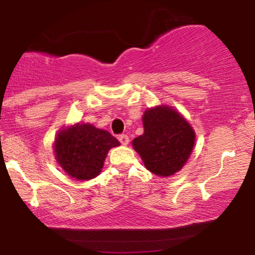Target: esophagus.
I'll return each mask as SVG.
<instances>
[{
    "label": "esophagus",
    "instance_id": "1",
    "mask_svg": "<svg viewBox=\"0 0 255 255\" xmlns=\"http://www.w3.org/2000/svg\"><path fill=\"white\" fill-rule=\"evenodd\" d=\"M119 140L122 145L129 144V137H128V135H126V134H121V135H119Z\"/></svg>",
    "mask_w": 255,
    "mask_h": 255
}]
</instances>
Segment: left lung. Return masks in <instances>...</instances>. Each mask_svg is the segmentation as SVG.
<instances>
[{"label": "left lung", "instance_id": "left-lung-1", "mask_svg": "<svg viewBox=\"0 0 255 255\" xmlns=\"http://www.w3.org/2000/svg\"><path fill=\"white\" fill-rule=\"evenodd\" d=\"M142 125L144 134L131 144L146 169L162 177L180 171L194 147L195 133L191 125L166 105L146 110Z\"/></svg>", "mask_w": 255, "mask_h": 255}]
</instances>
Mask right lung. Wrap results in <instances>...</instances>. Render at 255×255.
<instances>
[{"mask_svg": "<svg viewBox=\"0 0 255 255\" xmlns=\"http://www.w3.org/2000/svg\"><path fill=\"white\" fill-rule=\"evenodd\" d=\"M119 145V140L109 131L90 124H77L57 133L55 158L69 176L86 181L99 175L108 151Z\"/></svg>", "mask_w": 255, "mask_h": 255, "instance_id": "obj_1", "label": "right lung"}]
</instances>
